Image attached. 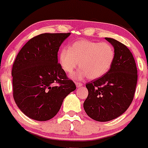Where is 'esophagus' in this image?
Returning a JSON list of instances; mask_svg holds the SVG:
<instances>
[{
	"label": "esophagus",
	"instance_id": "1",
	"mask_svg": "<svg viewBox=\"0 0 148 148\" xmlns=\"http://www.w3.org/2000/svg\"><path fill=\"white\" fill-rule=\"evenodd\" d=\"M76 84V86H77V87H80V86H82V83L81 82H75Z\"/></svg>",
	"mask_w": 148,
	"mask_h": 148
}]
</instances>
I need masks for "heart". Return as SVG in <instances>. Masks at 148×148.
I'll use <instances>...</instances> for the list:
<instances>
[{"mask_svg":"<svg viewBox=\"0 0 148 148\" xmlns=\"http://www.w3.org/2000/svg\"><path fill=\"white\" fill-rule=\"evenodd\" d=\"M114 59V49L107 42L76 41L69 49L60 51L59 60L64 71L71 74L79 65L82 69L77 74V79L88 77L91 79L99 78L110 70Z\"/></svg>","mask_w":148,"mask_h":148,"instance_id":"b5f03b06","label":"heart"}]
</instances>
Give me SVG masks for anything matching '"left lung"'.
Returning a JSON list of instances; mask_svg holds the SVG:
<instances>
[{"label": "left lung", "instance_id": "obj_1", "mask_svg": "<svg viewBox=\"0 0 148 148\" xmlns=\"http://www.w3.org/2000/svg\"><path fill=\"white\" fill-rule=\"evenodd\" d=\"M114 49V59L110 70L86 84L88 97L84 109L89 117L107 122L120 117L133 100L138 82V70L133 56L126 46L105 38Z\"/></svg>", "mask_w": 148, "mask_h": 148}]
</instances>
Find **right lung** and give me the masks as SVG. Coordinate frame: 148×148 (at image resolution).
<instances>
[{
    "label": "right lung",
    "mask_w": 148,
    "mask_h": 148,
    "mask_svg": "<svg viewBox=\"0 0 148 148\" xmlns=\"http://www.w3.org/2000/svg\"><path fill=\"white\" fill-rule=\"evenodd\" d=\"M41 34L22 47L13 63V99L21 111L37 121L53 118L64 99L76 89L58 63L61 44L70 35ZM57 84V85H56Z\"/></svg>",
    "instance_id": "1"
}]
</instances>
